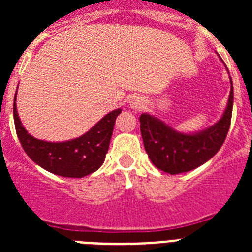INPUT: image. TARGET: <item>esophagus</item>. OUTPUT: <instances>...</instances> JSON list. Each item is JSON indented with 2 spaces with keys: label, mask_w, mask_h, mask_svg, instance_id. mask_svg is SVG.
I'll use <instances>...</instances> for the list:
<instances>
[{
  "label": "esophagus",
  "mask_w": 252,
  "mask_h": 252,
  "mask_svg": "<svg viewBox=\"0 0 252 252\" xmlns=\"http://www.w3.org/2000/svg\"><path fill=\"white\" fill-rule=\"evenodd\" d=\"M130 106L132 107V108H141V107L144 106V98L140 97L139 94L132 95L130 98Z\"/></svg>",
  "instance_id": "1"
}]
</instances>
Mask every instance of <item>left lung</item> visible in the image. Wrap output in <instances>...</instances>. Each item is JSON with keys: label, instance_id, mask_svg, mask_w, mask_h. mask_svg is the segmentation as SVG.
I'll list each match as a JSON object with an SVG mask.
<instances>
[{"label": "left lung", "instance_id": "8db88e82", "mask_svg": "<svg viewBox=\"0 0 252 252\" xmlns=\"http://www.w3.org/2000/svg\"><path fill=\"white\" fill-rule=\"evenodd\" d=\"M232 84V82H231ZM233 87L222 119L202 132L186 135L174 131L148 113L140 116V130L151 162L169 174H179L201 166L223 145L232 117Z\"/></svg>", "mask_w": 252, "mask_h": 252}]
</instances>
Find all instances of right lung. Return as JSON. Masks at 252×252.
<instances>
[{
  "label": "right lung",
  "mask_w": 252,
  "mask_h": 252,
  "mask_svg": "<svg viewBox=\"0 0 252 252\" xmlns=\"http://www.w3.org/2000/svg\"><path fill=\"white\" fill-rule=\"evenodd\" d=\"M120 113V108L107 113L98 124L78 139L65 142H48L35 139L28 133L19 119L16 103H13L15 128L24 151L43 169L66 178L86 177L99 169L110 148L116 117Z\"/></svg>",
  "instance_id": "right-lung-1"
}]
</instances>
